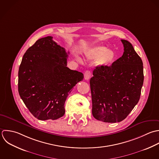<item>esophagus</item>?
Segmentation results:
<instances>
[{
  "label": "esophagus",
  "instance_id": "esophagus-1",
  "mask_svg": "<svg viewBox=\"0 0 159 159\" xmlns=\"http://www.w3.org/2000/svg\"><path fill=\"white\" fill-rule=\"evenodd\" d=\"M90 77H91V72H90V71H89V70L85 71V72L84 74V78H85V79L86 80H89L90 79Z\"/></svg>",
  "mask_w": 159,
  "mask_h": 159
}]
</instances>
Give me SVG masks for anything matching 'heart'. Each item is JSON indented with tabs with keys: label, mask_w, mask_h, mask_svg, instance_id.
<instances>
[{
	"label": "heart",
	"mask_w": 159,
	"mask_h": 159,
	"mask_svg": "<svg viewBox=\"0 0 159 159\" xmlns=\"http://www.w3.org/2000/svg\"><path fill=\"white\" fill-rule=\"evenodd\" d=\"M85 56L89 59H98V65L106 66L113 61L115 53L111 49H107L105 46H98L90 49L85 52Z\"/></svg>",
	"instance_id": "b5f03b06"
}]
</instances>
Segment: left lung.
I'll return each mask as SVG.
<instances>
[{"mask_svg":"<svg viewBox=\"0 0 159 159\" xmlns=\"http://www.w3.org/2000/svg\"><path fill=\"white\" fill-rule=\"evenodd\" d=\"M123 56L110 66H97L90 79L92 115L97 120H125L138 103L144 82L143 63L133 45L121 39Z\"/></svg>","mask_w":159,"mask_h":159,"instance_id":"obj_1","label":"left lung"}]
</instances>
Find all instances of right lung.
<instances>
[{
    "instance_id": "obj_1",
    "label": "right lung",
    "mask_w": 159,
    "mask_h": 159,
    "mask_svg": "<svg viewBox=\"0 0 159 159\" xmlns=\"http://www.w3.org/2000/svg\"><path fill=\"white\" fill-rule=\"evenodd\" d=\"M67 57L65 49L52 36L37 40L23 56L18 70V93L30 113L39 120H54L64 116L69 93L84 79L82 72L67 67Z\"/></svg>"
}]
</instances>
